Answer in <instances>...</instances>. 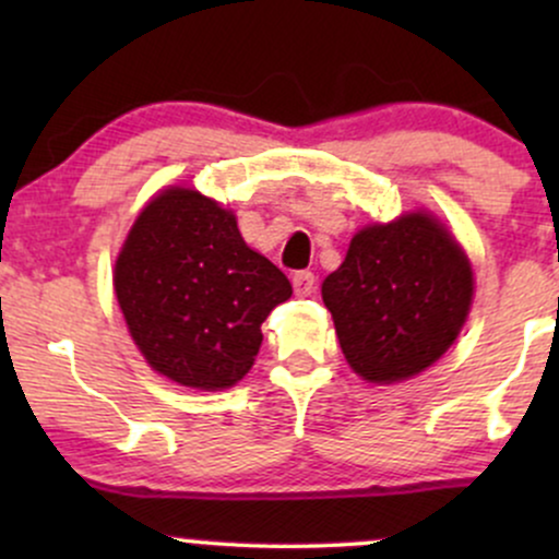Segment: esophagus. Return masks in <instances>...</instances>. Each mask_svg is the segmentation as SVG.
<instances>
[{
    "instance_id": "esophagus-1",
    "label": "esophagus",
    "mask_w": 559,
    "mask_h": 559,
    "mask_svg": "<svg viewBox=\"0 0 559 559\" xmlns=\"http://www.w3.org/2000/svg\"><path fill=\"white\" fill-rule=\"evenodd\" d=\"M292 286L299 297H310L316 292V273L310 271H297L292 275Z\"/></svg>"
}]
</instances>
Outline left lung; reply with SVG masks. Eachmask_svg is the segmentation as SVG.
Masks as SVG:
<instances>
[{"label":"left lung","mask_w":559,"mask_h":559,"mask_svg":"<svg viewBox=\"0 0 559 559\" xmlns=\"http://www.w3.org/2000/svg\"><path fill=\"white\" fill-rule=\"evenodd\" d=\"M338 344L357 376L396 383L423 373L454 344L473 305V267L431 213L357 230L323 281Z\"/></svg>","instance_id":"8db88e82"}]
</instances>
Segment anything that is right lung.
<instances>
[{
  "label": "right lung",
  "instance_id": "obj_1",
  "mask_svg": "<svg viewBox=\"0 0 559 559\" xmlns=\"http://www.w3.org/2000/svg\"><path fill=\"white\" fill-rule=\"evenodd\" d=\"M115 297L144 360L189 389L221 391L254 365L292 284L247 247L236 215L170 186L141 210L115 262Z\"/></svg>",
  "mask_w": 559,
  "mask_h": 559
}]
</instances>
